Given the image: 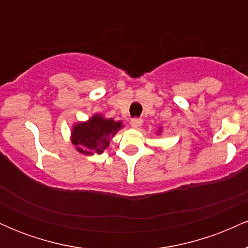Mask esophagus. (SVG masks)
Listing matches in <instances>:
<instances>
[{"instance_id": "34e87169", "label": "esophagus", "mask_w": 248, "mask_h": 248, "mask_svg": "<svg viewBox=\"0 0 248 248\" xmlns=\"http://www.w3.org/2000/svg\"><path fill=\"white\" fill-rule=\"evenodd\" d=\"M141 124H142V119L140 118H134L130 120V126L133 128H140Z\"/></svg>"}]
</instances>
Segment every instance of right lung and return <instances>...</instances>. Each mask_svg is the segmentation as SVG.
<instances>
[{
    "label": "right lung",
    "instance_id": "right-lung-1",
    "mask_svg": "<svg viewBox=\"0 0 248 248\" xmlns=\"http://www.w3.org/2000/svg\"><path fill=\"white\" fill-rule=\"evenodd\" d=\"M121 128V122L93 116L84 124L73 127L72 142L82 154H101L109 146V139Z\"/></svg>",
    "mask_w": 248,
    "mask_h": 248
}]
</instances>
